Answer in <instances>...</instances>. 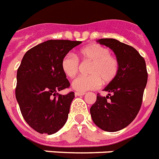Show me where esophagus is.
<instances>
[{"mask_svg": "<svg viewBox=\"0 0 159 159\" xmlns=\"http://www.w3.org/2000/svg\"><path fill=\"white\" fill-rule=\"evenodd\" d=\"M86 94L85 92H75L76 96H82V95H84Z\"/></svg>", "mask_w": 159, "mask_h": 159, "instance_id": "obj_1", "label": "esophagus"}]
</instances>
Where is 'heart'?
Segmentation results:
<instances>
[{
  "mask_svg": "<svg viewBox=\"0 0 159 159\" xmlns=\"http://www.w3.org/2000/svg\"><path fill=\"white\" fill-rule=\"evenodd\" d=\"M78 55L83 62H90L89 76H81L72 83L73 88L79 92L95 90L102 82L109 84L118 73L119 64L117 58L109 54V50L99 44H91L80 49ZM61 68L67 77L73 78L78 73L79 62L73 55H66L61 61Z\"/></svg>",
  "mask_w": 159,
  "mask_h": 159,
  "instance_id": "obj_1",
  "label": "heart"
}]
</instances>
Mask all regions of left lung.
Listing matches in <instances>:
<instances>
[{
  "instance_id": "obj_1",
  "label": "left lung",
  "mask_w": 159,
  "mask_h": 159,
  "mask_svg": "<svg viewBox=\"0 0 159 159\" xmlns=\"http://www.w3.org/2000/svg\"><path fill=\"white\" fill-rule=\"evenodd\" d=\"M97 42L114 52L119 69L115 79L104 89L109 92L108 95L105 97L97 94L90 112L98 127L114 132L128 126L140 111L148 79L146 64L132 46L113 38H103Z\"/></svg>"
}]
</instances>
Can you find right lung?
Instances as JSON below:
<instances>
[{
	"label": "right lung",
	"mask_w": 159,
	"mask_h": 159,
	"mask_svg": "<svg viewBox=\"0 0 159 159\" xmlns=\"http://www.w3.org/2000/svg\"><path fill=\"white\" fill-rule=\"evenodd\" d=\"M82 42L49 40L25 53L17 71L15 96L26 122L51 135L66 123L74 92L60 95L70 83L61 68L63 58Z\"/></svg>",
	"instance_id": "right-lung-1"
}]
</instances>
